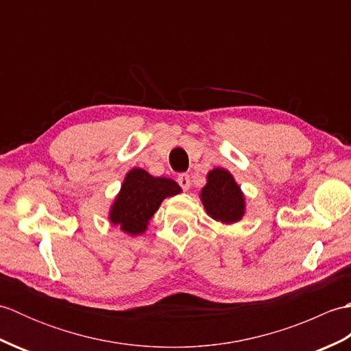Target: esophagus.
Returning a JSON list of instances; mask_svg holds the SVG:
<instances>
[{
	"instance_id": "34e87169",
	"label": "esophagus",
	"mask_w": 351,
	"mask_h": 351,
	"mask_svg": "<svg viewBox=\"0 0 351 351\" xmlns=\"http://www.w3.org/2000/svg\"><path fill=\"white\" fill-rule=\"evenodd\" d=\"M178 184H180V187L184 191H187L190 189V176L187 173H181L178 176Z\"/></svg>"
}]
</instances>
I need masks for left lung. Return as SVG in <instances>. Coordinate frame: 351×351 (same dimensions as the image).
Segmentation results:
<instances>
[{
    "label": "left lung",
    "mask_w": 351,
    "mask_h": 351,
    "mask_svg": "<svg viewBox=\"0 0 351 351\" xmlns=\"http://www.w3.org/2000/svg\"><path fill=\"white\" fill-rule=\"evenodd\" d=\"M202 202L206 213L221 223H235L244 214V197L232 175L223 169L208 173V184L202 189Z\"/></svg>",
    "instance_id": "8db88e82"
}]
</instances>
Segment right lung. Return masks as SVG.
Returning <instances> with one entry per match:
<instances>
[{
	"instance_id": "1",
	"label": "right lung",
	"mask_w": 351,
	"mask_h": 351,
	"mask_svg": "<svg viewBox=\"0 0 351 351\" xmlns=\"http://www.w3.org/2000/svg\"><path fill=\"white\" fill-rule=\"evenodd\" d=\"M178 193H181V187L173 180L154 178L143 169H132L111 208L110 220L131 235L145 232L147 221L158 210L162 199Z\"/></svg>"
}]
</instances>
